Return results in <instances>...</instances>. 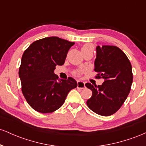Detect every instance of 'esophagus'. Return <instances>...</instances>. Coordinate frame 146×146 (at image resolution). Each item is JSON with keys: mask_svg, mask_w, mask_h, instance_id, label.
Segmentation results:
<instances>
[{"mask_svg": "<svg viewBox=\"0 0 146 146\" xmlns=\"http://www.w3.org/2000/svg\"><path fill=\"white\" fill-rule=\"evenodd\" d=\"M78 88H81V89H83V88H85V83L82 81H80V80H78Z\"/></svg>", "mask_w": 146, "mask_h": 146, "instance_id": "obj_1", "label": "esophagus"}]
</instances>
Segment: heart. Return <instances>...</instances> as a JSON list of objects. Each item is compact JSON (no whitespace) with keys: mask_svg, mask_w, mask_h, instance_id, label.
<instances>
[{"mask_svg":"<svg viewBox=\"0 0 146 146\" xmlns=\"http://www.w3.org/2000/svg\"><path fill=\"white\" fill-rule=\"evenodd\" d=\"M82 52L88 51H93V50H94V46H93V44H86L84 45L82 48ZM82 72L83 71H82V70H78V71H76L74 72V75H77V76H80V75L82 73Z\"/></svg>","mask_w":146,"mask_h":146,"instance_id":"heart-1","label":"heart"}]
</instances>
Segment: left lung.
Returning <instances> with one entry per match:
<instances>
[{"mask_svg": "<svg viewBox=\"0 0 146 146\" xmlns=\"http://www.w3.org/2000/svg\"><path fill=\"white\" fill-rule=\"evenodd\" d=\"M96 50V78H103L104 82L98 86L85 84L93 92L86 104L94 113L110 116L121 108L130 93L133 80L132 66L126 55L117 46H98Z\"/></svg>", "mask_w": 146, "mask_h": 146, "instance_id": "1", "label": "left lung"}]
</instances>
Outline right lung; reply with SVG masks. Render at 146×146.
Instances as JSON below:
<instances>
[{
	"instance_id": "right-lung-1",
	"label": "right lung",
	"mask_w": 146,
	"mask_h": 146,
	"mask_svg": "<svg viewBox=\"0 0 146 146\" xmlns=\"http://www.w3.org/2000/svg\"><path fill=\"white\" fill-rule=\"evenodd\" d=\"M74 42L58 37H48L33 42L22 56L19 68L22 93L33 109L41 113L56 111L62 106L77 82L68 77L58 79L56 65H63Z\"/></svg>"
}]
</instances>
